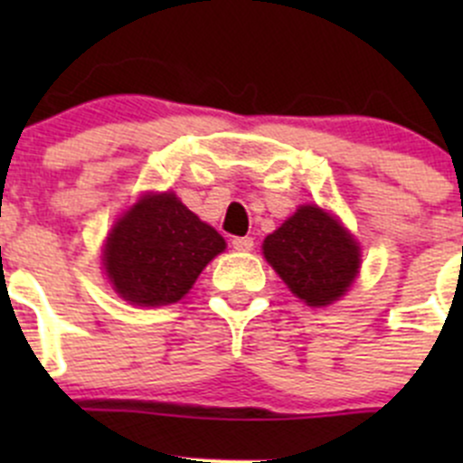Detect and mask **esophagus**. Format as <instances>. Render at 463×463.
Here are the masks:
<instances>
[{"mask_svg": "<svg viewBox=\"0 0 463 463\" xmlns=\"http://www.w3.org/2000/svg\"><path fill=\"white\" fill-rule=\"evenodd\" d=\"M255 246V240L253 237H232V249L235 250H241V253H246V250H253Z\"/></svg>", "mask_w": 463, "mask_h": 463, "instance_id": "34e87169", "label": "esophagus"}]
</instances>
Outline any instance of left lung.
Returning <instances> with one entry per match:
<instances>
[{"mask_svg":"<svg viewBox=\"0 0 463 463\" xmlns=\"http://www.w3.org/2000/svg\"><path fill=\"white\" fill-rule=\"evenodd\" d=\"M261 249L287 287L311 307L338 300L361 264L352 235L318 205L298 208L293 217L266 237Z\"/></svg>","mask_w":463,"mask_h":463,"instance_id":"1","label":"left lung"}]
</instances>
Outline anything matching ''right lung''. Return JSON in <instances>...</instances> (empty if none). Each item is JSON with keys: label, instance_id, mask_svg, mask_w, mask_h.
<instances>
[{"label": "right lung", "instance_id": "right-lung-1", "mask_svg": "<svg viewBox=\"0 0 463 463\" xmlns=\"http://www.w3.org/2000/svg\"><path fill=\"white\" fill-rule=\"evenodd\" d=\"M223 249V237L175 194H145L111 231L105 269L125 300L141 307L172 305Z\"/></svg>", "mask_w": 463, "mask_h": 463}]
</instances>
